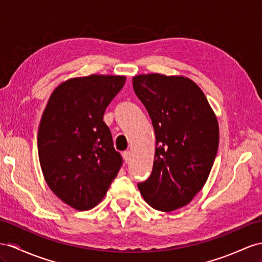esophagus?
<instances>
[{
    "label": "esophagus",
    "mask_w": 262,
    "mask_h": 262,
    "mask_svg": "<svg viewBox=\"0 0 262 262\" xmlns=\"http://www.w3.org/2000/svg\"><path fill=\"white\" fill-rule=\"evenodd\" d=\"M123 156H124V159H125L126 163H129V162H130L132 154H130L129 150H125V151L123 152Z\"/></svg>",
    "instance_id": "obj_1"
}]
</instances>
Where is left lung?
Listing matches in <instances>:
<instances>
[{
	"instance_id": "left-lung-1",
	"label": "left lung",
	"mask_w": 262,
	"mask_h": 262,
	"mask_svg": "<svg viewBox=\"0 0 262 262\" xmlns=\"http://www.w3.org/2000/svg\"><path fill=\"white\" fill-rule=\"evenodd\" d=\"M133 87L156 135L152 170L138 189L155 209H178L190 203L209 176L219 145L217 118L189 78L147 74L134 77Z\"/></svg>"
}]
</instances>
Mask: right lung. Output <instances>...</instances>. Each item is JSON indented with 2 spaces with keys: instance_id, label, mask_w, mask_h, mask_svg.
I'll return each mask as SVG.
<instances>
[{
  "instance_id": "obj_1",
  "label": "right lung",
  "mask_w": 262,
  "mask_h": 262,
  "mask_svg": "<svg viewBox=\"0 0 262 262\" xmlns=\"http://www.w3.org/2000/svg\"><path fill=\"white\" fill-rule=\"evenodd\" d=\"M124 76L73 78L53 92L37 133L38 158L51 190L77 210H89L106 195L123 165L103 122Z\"/></svg>"
}]
</instances>
